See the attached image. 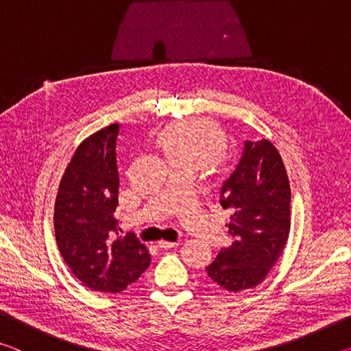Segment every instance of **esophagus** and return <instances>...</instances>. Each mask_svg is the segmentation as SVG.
Returning a JSON list of instances; mask_svg holds the SVG:
<instances>
[{
	"label": "esophagus",
	"instance_id": "obj_1",
	"mask_svg": "<svg viewBox=\"0 0 351 351\" xmlns=\"http://www.w3.org/2000/svg\"><path fill=\"white\" fill-rule=\"evenodd\" d=\"M178 245H180V241H165V240H161V241L158 243V246L161 247V249H171V247H175Z\"/></svg>",
	"mask_w": 351,
	"mask_h": 351
}]
</instances>
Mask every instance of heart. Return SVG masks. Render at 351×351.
I'll return each instance as SVG.
<instances>
[{
    "instance_id": "heart-1",
    "label": "heart",
    "mask_w": 351,
    "mask_h": 351,
    "mask_svg": "<svg viewBox=\"0 0 351 351\" xmlns=\"http://www.w3.org/2000/svg\"><path fill=\"white\" fill-rule=\"evenodd\" d=\"M170 164L204 165L221 153L226 144L223 130L210 119L193 117L171 123L159 134Z\"/></svg>"
}]
</instances>
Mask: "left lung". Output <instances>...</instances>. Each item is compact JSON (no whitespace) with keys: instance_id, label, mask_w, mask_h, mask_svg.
Masks as SVG:
<instances>
[{"instance_id":"left-lung-1","label":"left lung","mask_w":351,"mask_h":351,"mask_svg":"<svg viewBox=\"0 0 351 351\" xmlns=\"http://www.w3.org/2000/svg\"><path fill=\"white\" fill-rule=\"evenodd\" d=\"M219 203L232 212L234 243L207 266V274L230 293L257 287L288 241L291 189L280 154L269 141H245L235 170L223 182Z\"/></svg>"}]
</instances>
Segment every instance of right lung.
Returning a JSON list of instances; mask_svg holds the SVG:
<instances>
[{
  "label": "right lung",
  "instance_id": "right-lung-1",
  "mask_svg": "<svg viewBox=\"0 0 351 351\" xmlns=\"http://www.w3.org/2000/svg\"><path fill=\"white\" fill-rule=\"evenodd\" d=\"M117 134L119 123H112L77 147L54 207L58 251L73 274L99 293H121L150 265L138 237H119Z\"/></svg>",
  "mask_w": 351,
  "mask_h": 351
}]
</instances>
